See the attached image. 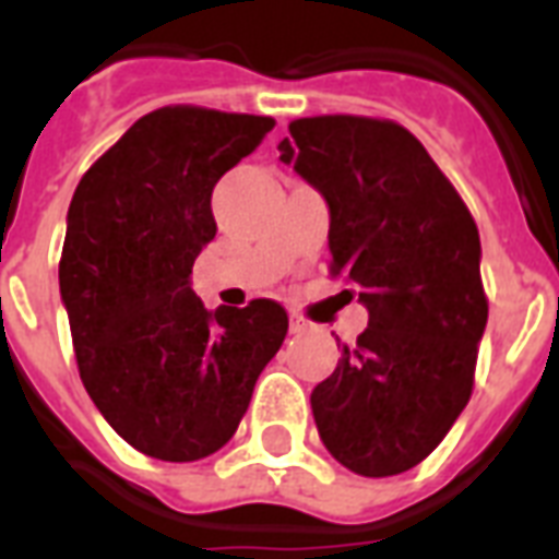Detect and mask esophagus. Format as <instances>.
I'll return each instance as SVG.
<instances>
[{
	"label": "esophagus",
	"mask_w": 559,
	"mask_h": 559,
	"mask_svg": "<svg viewBox=\"0 0 559 559\" xmlns=\"http://www.w3.org/2000/svg\"><path fill=\"white\" fill-rule=\"evenodd\" d=\"M313 331V324L301 319V316H289V333H307Z\"/></svg>",
	"instance_id": "1"
}]
</instances>
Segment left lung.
Listing matches in <instances>:
<instances>
[{
	"mask_svg": "<svg viewBox=\"0 0 559 559\" xmlns=\"http://www.w3.org/2000/svg\"><path fill=\"white\" fill-rule=\"evenodd\" d=\"M331 209V275L357 284L368 328L310 394L333 459L397 476L443 441L476 382L487 324L476 219L406 127L389 118L289 121L278 144Z\"/></svg>",
	"mask_w": 559,
	"mask_h": 559,
	"instance_id": "8db88e82",
	"label": "left lung"
}]
</instances>
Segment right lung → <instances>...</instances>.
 Here are the masks:
<instances>
[{
    "label": "right lung",
    "mask_w": 559,
    "mask_h": 559,
    "mask_svg": "<svg viewBox=\"0 0 559 559\" xmlns=\"http://www.w3.org/2000/svg\"><path fill=\"white\" fill-rule=\"evenodd\" d=\"M272 127L191 104L153 109L74 188L60 296L78 371L107 424L151 459L200 461L228 443L287 336L278 301L209 313L188 281L217 235V179Z\"/></svg>",
    "instance_id": "1"
}]
</instances>
